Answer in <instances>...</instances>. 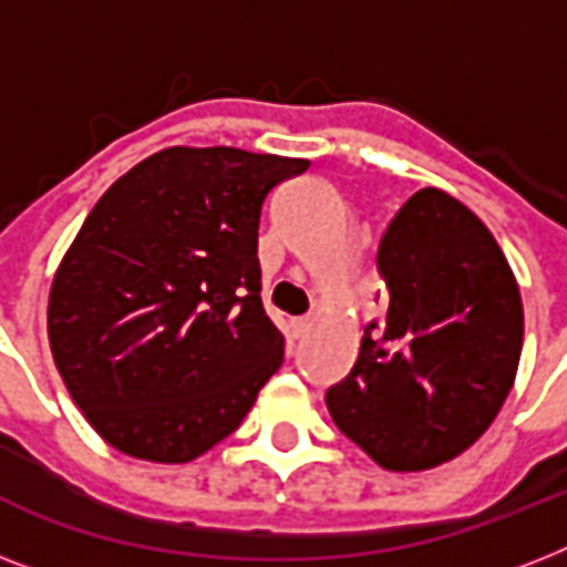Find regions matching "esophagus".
I'll list each match as a JSON object with an SVG mask.
<instances>
[{"instance_id": "obj_1", "label": "esophagus", "mask_w": 567, "mask_h": 567, "mask_svg": "<svg viewBox=\"0 0 567 567\" xmlns=\"http://www.w3.org/2000/svg\"><path fill=\"white\" fill-rule=\"evenodd\" d=\"M309 327H311V320H309V318H297V320H291L293 338H302V336H306V332H309Z\"/></svg>"}]
</instances>
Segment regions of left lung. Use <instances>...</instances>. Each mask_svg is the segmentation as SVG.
Segmentation results:
<instances>
[{"mask_svg": "<svg viewBox=\"0 0 567 567\" xmlns=\"http://www.w3.org/2000/svg\"><path fill=\"white\" fill-rule=\"evenodd\" d=\"M377 270L385 323L364 327L327 409L377 465L426 471L471 447L501 412L524 344L520 291L485 223L439 188L394 214Z\"/></svg>", "mask_w": 567, "mask_h": 567, "instance_id": "8db88e82", "label": "left lung"}]
</instances>
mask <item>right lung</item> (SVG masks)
I'll list each match as a JSON object with an SVG mask.
<instances>
[{
  "label": "right lung",
  "mask_w": 567,
  "mask_h": 567,
  "mask_svg": "<svg viewBox=\"0 0 567 567\" xmlns=\"http://www.w3.org/2000/svg\"><path fill=\"white\" fill-rule=\"evenodd\" d=\"M306 171V158L171 146L93 205L52 282L49 347L111 447L182 465L247 417L285 353L261 306V205Z\"/></svg>",
  "instance_id": "add662e5"
}]
</instances>
